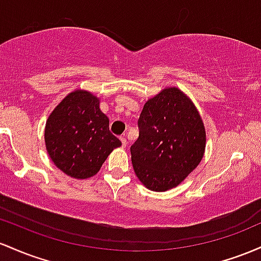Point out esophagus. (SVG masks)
<instances>
[{"label":"esophagus","mask_w":261,"mask_h":261,"mask_svg":"<svg viewBox=\"0 0 261 261\" xmlns=\"http://www.w3.org/2000/svg\"><path fill=\"white\" fill-rule=\"evenodd\" d=\"M121 142H122V146H127V139H125V137H121Z\"/></svg>","instance_id":"34e87169"}]
</instances>
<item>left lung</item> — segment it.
I'll use <instances>...</instances> for the list:
<instances>
[{
  "instance_id": "1",
  "label": "left lung",
  "mask_w": 261,
  "mask_h": 261,
  "mask_svg": "<svg viewBox=\"0 0 261 261\" xmlns=\"http://www.w3.org/2000/svg\"><path fill=\"white\" fill-rule=\"evenodd\" d=\"M139 137L130 146L137 177L151 191H168L197 168L206 130L197 108L177 87L148 99L138 119Z\"/></svg>"
}]
</instances>
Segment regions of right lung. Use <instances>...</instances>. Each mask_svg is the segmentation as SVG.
Returning a JSON list of instances; mask_svg holds the SVG:
<instances>
[{
  "instance_id": "obj_1",
  "label": "right lung",
  "mask_w": 261,
  "mask_h": 261,
  "mask_svg": "<svg viewBox=\"0 0 261 261\" xmlns=\"http://www.w3.org/2000/svg\"><path fill=\"white\" fill-rule=\"evenodd\" d=\"M46 151L53 163L74 178L91 177L121 140L91 92L76 90L55 107L45 124Z\"/></svg>"
}]
</instances>
